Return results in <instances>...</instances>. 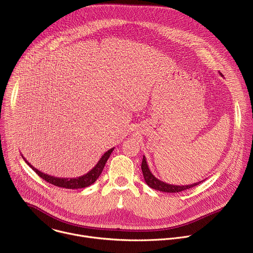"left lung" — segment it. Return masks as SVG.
I'll use <instances>...</instances> for the list:
<instances>
[{
  "label": "left lung",
  "mask_w": 253,
  "mask_h": 253,
  "mask_svg": "<svg viewBox=\"0 0 253 253\" xmlns=\"http://www.w3.org/2000/svg\"><path fill=\"white\" fill-rule=\"evenodd\" d=\"M141 169H142V172H143L144 179H145V182L147 183V185L149 187H151L155 190L162 191V192H167V193H177V192H180V191H184L186 189L192 188V187L200 184L203 181V180H202V181H199V182H196V183H193V184H190V185H173V184L165 183V182L161 181V180H159L158 178H156L152 174V172L150 171V169L148 167V164L146 162L145 156H143Z\"/></svg>",
  "instance_id": "left-lung-1"
}]
</instances>
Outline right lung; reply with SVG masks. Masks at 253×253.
Listing matches in <instances>:
<instances>
[{"instance_id": "add662e5", "label": "right lung", "mask_w": 253, "mask_h": 253, "mask_svg": "<svg viewBox=\"0 0 253 253\" xmlns=\"http://www.w3.org/2000/svg\"><path fill=\"white\" fill-rule=\"evenodd\" d=\"M113 150H114V148H111L107 152H105L104 155L98 161V163L95 165V167H93L88 173H86L80 177H76V178H62V177H56V176H52L49 174H45L44 172L38 170L37 168H35L33 165H31V163H29L23 155H22V157L25 160V162L41 178L46 180L47 182H49L55 186L63 187V188H67V189H79V188L88 187L96 181L98 177L101 175V173L105 167V164H106L108 158L110 157Z\"/></svg>"}]
</instances>
